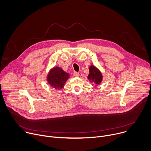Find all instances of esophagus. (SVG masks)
<instances>
[{"mask_svg": "<svg viewBox=\"0 0 151 151\" xmlns=\"http://www.w3.org/2000/svg\"><path fill=\"white\" fill-rule=\"evenodd\" d=\"M73 76H75V77H78V76H79V73H78V72H75L73 73Z\"/></svg>", "mask_w": 151, "mask_h": 151, "instance_id": "obj_1", "label": "esophagus"}]
</instances>
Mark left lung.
Wrapping results in <instances>:
<instances>
[{"label":"left lung","mask_w":151,"mask_h":151,"mask_svg":"<svg viewBox=\"0 0 151 151\" xmlns=\"http://www.w3.org/2000/svg\"><path fill=\"white\" fill-rule=\"evenodd\" d=\"M88 79L90 82H93L96 84V86H97V85H99L101 82L103 76L100 71L96 66L91 65L89 68Z\"/></svg>","instance_id":"left-lung-1"}]
</instances>
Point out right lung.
<instances>
[{"label":"right lung","mask_w":151,"mask_h":151,"mask_svg":"<svg viewBox=\"0 0 151 151\" xmlns=\"http://www.w3.org/2000/svg\"><path fill=\"white\" fill-rule=\"evenodd\" d=\"M69 78V73L59 67H54L50 70L47 75V81L52 87L60 90L63 88Z\"/></svg>","instance_id":"1"}]
</instances>
